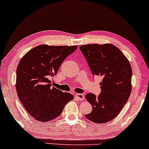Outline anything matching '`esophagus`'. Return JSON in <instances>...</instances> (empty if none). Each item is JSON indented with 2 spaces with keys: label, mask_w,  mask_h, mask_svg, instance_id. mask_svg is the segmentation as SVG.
<instances>
[{
  "label": "esophagus",
  "mask_w": 149,
  "mask_h": 149,
  "mask_svg": "<svg viewBox=\"0 0 149 149\" xmlns=\"http://www.w3.org/2000/svg\"><path fill=\"white\" fill-rule=\"evenodd\" d=\"M76 97L79 100H83L84 99V95L82 94V93H77L76 94Z\"/></svg>",
  "instance_id": "obj_1"
}]
</instances>
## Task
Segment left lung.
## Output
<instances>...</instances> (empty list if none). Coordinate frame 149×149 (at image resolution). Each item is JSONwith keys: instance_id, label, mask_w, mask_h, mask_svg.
Instances as JSON below:
<instances>
[{"instance_id": "obj_1", "label": "left lung", "mask_w": 149, "mask_h": 149, "mask_svg": "<svg viewBox=\"0 0 149 149\" xmlns=\"http://www.w3.org/2000/svg\"><path fill=\"white\" fill-rule=\"evenodd\" d=\"M80 50L86 59L93 76L102 78L101 93H88L87 100L92 111L85 117L96 123H107L115 118L127 103L132 91V70L129 61L112 44H88Z\"/></svg>"}]
</instances>
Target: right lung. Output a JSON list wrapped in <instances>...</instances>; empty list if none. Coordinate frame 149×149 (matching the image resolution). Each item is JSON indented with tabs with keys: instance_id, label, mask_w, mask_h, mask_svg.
Here are the masks:
<instances>
[{
	"instance_id": "add662e5",
	"label": "right lung",
	"mask_w": 149,
	"mask_h": 149,
	"mask_svg": "<svg viewBox=\"0 0 149 149\" xmlns=\"http://www.w3.org/2000/svg\"><path fill=\"white\" fill-rule=\"evenodd\" d=\"M75 46L42 45L30 50L18 64L16 90L28 113L37 121H49L62 113L73 95L52 87L49 78L56 75Z\"/></svg>"
}]
</instances>
